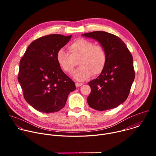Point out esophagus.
<instances>
[{
	"label": "esophagus",
	"mask_w": 156,
	"mask_h": 156,
	"mask_svg": "<svg viewBox=\"0 0 156 156\" xmlns=\"http://www.w3.org/2000/svg\"><path fill=\"white\" fill-rule=\"evenodd\" d=\"M83 84V83H75V85H76V86L77 87H78L82 86Z\"/></svg>",
	"instance_id": "obj_1"
}]
</instances>
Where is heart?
Returning a JSON list of instances; mask_svg holds the SVG:
<instances>
[{
  "label": "heart",
  "instance_id": "heart-1",
  "mask_svg": "<svg viewBox=\"0 0 156 156\" xmlns=\"http://www.w3.org/2000/svg\"><path fill=\"white\" fill-rule=\"evenodd\" d=\"M70 54L64 49L57 53V60L62 69L68 73L73 72L78 64L80 66L73 73L78 81H83L99 75L104 70L107 62V52L102 45H96L88 39L79 38L69 46Z\"/></svg>",
  "mask_w": 156,
  "mask_h": 156
}]
</instances>
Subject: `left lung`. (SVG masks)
<instances>
[{"mask_svg": "<svg viewBox=\"0 0 156 156\" xmlns=\"http://www.w3.org/2000/svg\"><path fill=\"white\" fill-rule=\"evenodd\" d=\"M82 35L99 42L107 55L103 71L88 83L91 91L87 103L100 111L115 108L126 101L135 80L132 55L124 42L114 34L97 31Z\"/></svg>", "mask_w": 156, "mask_h": 156, "instance_id": "1", "label": "left lung"}]
</instances>
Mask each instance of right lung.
<instances>
[{"instance_id": "right-lung-1", "label": "right lung", "mask_w": 156, "mask_h": 156, "mask_svg": "<svg viewBox=\"0 0 156 156\" xmlns=\"http://www.w3.org/2000/svg\"><path fill=\"white\" fill-rule=\"evenodd\" d=\"M72 36L49 34L33 41L20 62L18 80L27 102L43 113L58 112L69 94L75 90L74 81L62 70L57 53Z\"/></svg>"}]
</instances>
